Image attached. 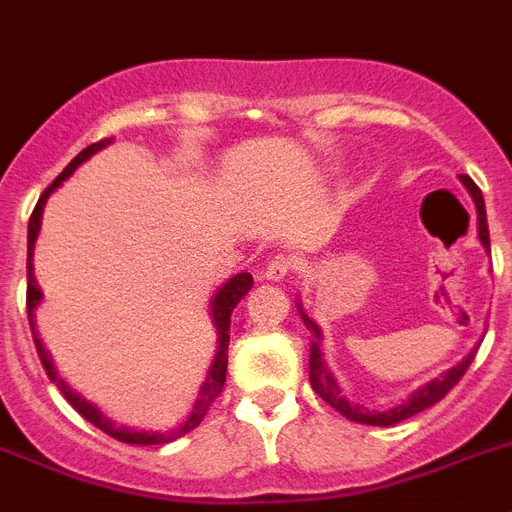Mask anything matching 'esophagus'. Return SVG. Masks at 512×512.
<instances>
[{
    "label": "esophagus",
    "mask_w": 512,
    "mask_h": 512,
    "mask_svg": "<svg viewBox=\"0 0 512 512\" xmlns=\"http://www.w3.org/2000/svg\"><path fill=\"white\" fill-rule=\"evenodd\" d=\"M295 269H298V259H292L287 253H279V256H274V259L266 264L264 277L272 279V282H282V279H285L287 274L295 272Z\"/></svg>",
    "instance_id": "obj_1"
}]
</instances>
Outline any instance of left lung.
Returning <instances> with one entry per match:
<instances>
[{
  "label": "left lung",
  "mask_w": 512,
  "mask_h": 512,
  "mask_svg": "<svg viewBox=\"0 0 512 512\" xmlns=\"http://www.w3.org/2000/svg\"><path fill=\"white\" fill-rule=\"evenodd\" d=\"M461 178V183L466 186V191L471 194V199H474L476 204V227H479V240H482V246L489 251V227H487V209H484V199H482V191H479V186H476L474 181H471L469 176H458ZM298 310L300 316H303L305 326L310 329V334H313V342H310V360H308V368H310V386H313V391L321 396L323 401L329 406H334L336 412L344 414L347 419H352V422H360V425H375V427H388V425H396V422H404V419L414 417V414L425 412V409H430L432 404H438L440 399H443L445 393L451 391L453 386H456L461 378H464V373L469 370L471 360H474V352H469V355L464 357L461 362H456L453 368H448L445 373H440V378H435V381L425 383V386H419L417 391L409 396V399L404 401V404H396L391 406V409H386V412H370V409H365L362 404H349L347 399L342 396V388H339V383H336L334 373L329 370V365H326V360H323V352H321V329H318V323L313 321V318L305 316L303 305L298 303Z\"/></svg>",
  "instance_id": "1"
}]
</instances>
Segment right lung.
<instances>
[{
    "mask_svg": "<svg viewBox=\"0 0 512 512\" xmlns=\"http://www.w3.org/2000/svg\"><path fill=\"white\" fill-rule=\"evenodd\" d=\"M108 144H111V139H100V142L85 147V150L74 157L72 163H69L67 168L61 170L59 176L54 178V183H51L46 191H43L41 199H38V204H36V209H33V214H30V222H28V321H30V331H33V342H36L38 357H41V362H43V370H46V375L51 378V383H56V388L64 393V399H67L69 404H72L74 409H77V412H80L82 417L87 419V422H93L98 430H103L106 435H111V438L121 440V443L165 445V443H173V440L183 438V435L194 430V427H199V422H202L204 414L209 412L212 401L220 396L222 386H225V375H227L230 316H233L235 305L246 298L248 290L253 287V277L248 272H240V274H235V277L227 279L225 285L214 292V298H212V303H209V308H212V321H214V329H217V352H214V360H212V365H209V370H207V378H204L202 388H199V393H196V401H194V406H191V414L186 417V422H183V425L173 427V430H168V432L137 430V427L116 425L113 419H108L106 414L100 412L93 401L82 399L80 393L74 391V388H69L67 383H64V378H59V373H56L54 362H51V355L46 352V347H43V342H41V336H38V331H36V308L41 305L43 292H41V287H38V282H36V274H33V251H36V240H38V233H41V217H43V207H46L48 196L54 194L61 183L67 181V178L72 176L74 170L80 168L85 160H90L95 152H100L103 147H108Z\"/></svg>",
    "mask_w": 512,
    "mask_h": 512,
    "instance_id": "1",
    "label": "right lung"
}]
</instances>
